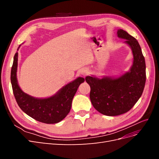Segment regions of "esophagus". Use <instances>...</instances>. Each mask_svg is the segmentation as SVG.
<instances>
[{"instance_id":"esophagus-1","label":"esophagus","mask_w":159,"mask_h":159,"mask_svg":"<svg viewBox=\"0 0 159 159\" xmlns=\"http://www.w3.org/2000/svg\"><path fill=\"white\" fill-rule=\"evenodd\" d=\"M81 74L83 76H86L88 74V70L87 69H83L82 70H81Z\"/></svg>"}]
</instances>
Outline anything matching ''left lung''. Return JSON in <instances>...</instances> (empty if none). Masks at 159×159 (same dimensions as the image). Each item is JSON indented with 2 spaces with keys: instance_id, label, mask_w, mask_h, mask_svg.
Instances as JSON below:
<instances>
[{
  "instance_id": "8db88e82",
  "label": "left lung",
  "mask_w": 159,
  "mask_h": 159,
  "mask_svg": "<svg viewBox=\"0 0 159 159\" xmlns=\"http://www.w3.org/2000/svg\"><path fill=\"white\" fill-rule=\"evenodd\" d=\"M117 36L125 40L132 50L133 64L129 71L117 76H86L91 88L89 98L94 108L105 115L116 116L131 109L141 98L146 81V65L138 41L122 29Z\"/></svg>"
}]
</instances>
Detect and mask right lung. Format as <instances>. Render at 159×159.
<instances>
[{"mask_svg":"<svg viewBox=\"0 0 159 159\" xmlns=\"http://www.w3.org/2000/svg\"><path fill=\"white\" fill-rule=\"evenodd\" d=\"M19 46L17 50H18ZM18 52L14 56L11 81L13 93L20 108L28 116L38 121L47 124L57 123L63 120L70 112L72 100L80 85L84 82V78L78 77L65 85L50 97L37 98L28 95L20 89L18 84L16 72Z\"/></svg>","mask_w":159,"mask_h":159,"instance_id":"obj_1","label":"right lung"}]
</instances>
